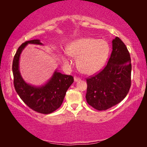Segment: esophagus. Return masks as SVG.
Instances as JSON below:
<instances>
[{
  "instance_id": "obj_1",
  "label": "esophagus",
  "mask_w": 147,
  "mask_h": 147,
  "mask_svg": "<svg viewBox=\"0 0 147 147\" xmlns=\"http://www.w3.org/2000/svg\"><path fill=\"white\" fill-rule=\"evenodd\" d=\"M80 80V78L76 77V76H75V77H74V82H79Z\"/></svg>"
}]
</instances>
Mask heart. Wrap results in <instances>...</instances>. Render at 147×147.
<instances>
[{
  "label": "heart",
  "mask_w": 147,
  "mask_h": 147,
  "mask_svg": "<svg viewBox=\"0 0 147 147\" xmlns=\"http://www.w3.org/2000/svg\"><path fill=\"white\" fill-rule=\"evenodd\" d=\"M110 45L106 40L94 38H80L71 41L67 47L69 55L78 57V67L86 74L96 73L105 65L110 53ZM66 65L71 63L67 56L63 57Z\"/></svg>",
  "instance_id": "obj_1"
}]
</instances>
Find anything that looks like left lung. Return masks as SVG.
Segmentation results:
<instances>
[{
    "mask_svg": "<svg viewBox=\"0 0 147 147\" xmlns=\"http://www.w3.org/2000/svg\"><path fill=\"white\" fill-rule=\"evenodd\" d=\"M131 59L127 47L116 37L112 40V51L106 67L86 80V98L98 110H106L120 103L131 85Z\"/></svg>",
    "mask_w": 147,
    "mask_h": 147,
    "instance_id": "obj_1",
    "label": "left lung"
}]
</instances>
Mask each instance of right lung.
Instances as JSON below:
<instances>
[{"label":"right lung","instance_id":"right-lung-1","mask_svg":"<svg viewBox=\"0 0 147 147\" xmlns=\"http://www.w3.org/2000/svg\"><path fill=\"white\" fill-rule=\"evenodd\" d=\"M28 44L43 45L39 39L25 41L18 48L13 61L14 86L21 99L32 110L48 114L61 106L66 92L74 82L71 76L62 74L56 69L47 83L41 86L27 84L19 71V59L23 50Z\"/></svg>","mask_w":147,"mask_h":147}]
</instances>
